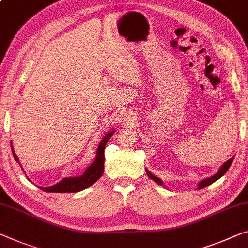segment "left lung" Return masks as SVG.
<instances>
[{
  "label": "left lung",
  "instance_id": "obj_1",
  "mask_svg": "<svg viewBox=\"0 0 248 248\" xmlns=\"http://www.w3.org/2000/svg\"><path fill=\"white\" fill-rule=\"evenodd\" d=\"M233 159H234V157H233V158H231V159H228V161H227L226 163H224L223 165L220 166V169L218 170V172H217L215 175H213V176H211V177H208V178H205V180L201 181V182L199 183V189H201V188H204V187H206V186L211 185L212 183H214L215 181L218 180V178L222 177L223 175L227 172L228 169H230V166H231L232 162H233ZM146 173H147V175H148V177L152 178V180H153V181H155L156 183H157V184H159V185H162V186H163V182H162L161 180H159L158 177L154 176V175L152 174L151 172H148L147 170H146Z\"/></svg>",
  "mask_w": 248,
  "mask_h": 248
}]
</instances>
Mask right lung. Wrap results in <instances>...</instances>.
I'll list each match as a JSON object with an SVG mask.
<instances>
[{"instance_id":"obj_1","label":"right lung","mask_w":248,"mask_h":248,"mask_svg":"<svg viewBox=\"0 0 248 248\" xmlns=\"http://www.w3.org/2000/svg\"><path fill=\"white\" fill-rule=\"evenodd\" d=\"M114 131H109L108 134L103 137L100 142V145L97 147L96 151V157H95L94 162L85 170L81 176H74V177H65L62 181L59 182L58 184L49 186V187H40L42 190L47 193H78L81 190L90 187L93 185L98 178H100L103 173H104V150L106 143L111 139V136L114 134ZM11 148H12V153L14 156V159L20 163L18 157L15 154L13 150L12 143H11Z\"/></svg>"}]
</instances>
